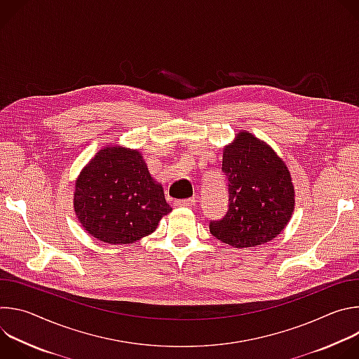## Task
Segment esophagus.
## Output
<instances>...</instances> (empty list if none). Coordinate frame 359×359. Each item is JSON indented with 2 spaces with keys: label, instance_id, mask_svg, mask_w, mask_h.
Wrapping results in <instances>:
<instances>
[{
  "label": "esophagus",
  "instance_id": "1",
  "mask_svg": "<svg viewBox=\"0 0 359 359\" xmlns=\"http://www.w3.org/2000/svg\"><path fill=\"white\" fill-rule=\"evenodd\" d=\"M194 203H196L194 197H190V198H184V200H175L173 204L176 208H191V206H194Z\"/></svg>",
  "mask_w": 359,
  "mask_h": 359
}]
</instances>
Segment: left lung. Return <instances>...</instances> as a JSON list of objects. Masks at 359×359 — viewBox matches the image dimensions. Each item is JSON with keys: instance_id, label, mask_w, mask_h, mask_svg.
Returning <instances> with one entry per match:
<instances>
[{"instance_id": "left-lung-1", "label": "left lung", "mask_w": 359, "mask_h": 359, "mask_svg": "<svg viewBox=\"0 0 359 359\" xmlns=\"http://www.w3.org/2000/svg\"><path fill=\"white\" fill-rule=\"evenodd\" d=\"M222 170L229 204L222 219L210 220V233L237 248L277 237L294 210V187L283 161L262 140L241 132L224 149Z\"/></svg>"}]
</instances>
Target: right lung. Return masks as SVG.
<instances>
[{
  "label": "right lung",
  "instance_id": "right-lung-1",
  "mask_svg": "<svg viewBox=\"0 0 359 359\" xmlns=\"http://www.w3.org/2000/svg\"><path fill=\"white\" fill-rule=\"evenodd\" d=\"M74 208L83 229L109 244H129L156 230L172 212L136 150H100L76 180Z\"/></svg>",
  "mask_w": 359,
  "mask_h": 359
}]
</instances>
